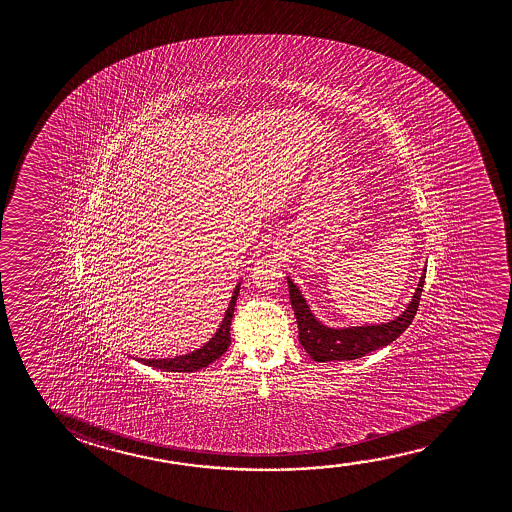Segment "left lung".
<instances>
[{
    "mask_svg": "<svg viewBox=\"0 0 512 512\" xmlns=\"http://www.w3.org/2000/svg\"><path fill=\"white\" fill-rule=\"evenodd\" d=\"M425 273L427 269H423L418 287L412 294V300L407 303V307L402 310L400 316H396L387 323L355 325V327H328L325 323H321L310 310L300 287L294 284L293 278L287 277L291 305L298 323L300 343L305 348V352L309 353L316 362L353 361L393 343L402 336L416 316L419 298L425 284Z\"/></svg>",
    "mask_w": 512,
    "mask_h": 512,
    "instance_id": "8db88e82",
    "label": "left lung"
}]
</instances>
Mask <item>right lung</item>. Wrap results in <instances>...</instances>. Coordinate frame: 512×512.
Here are the masks:
<instances>
[{"mask_svg": "<svg viewBox=\"0 0 512 512\" xmlns=\"http://www.w3.org/2000/svg\"><path fill=\"white\" fill-rule=\"evenodd\" d=\"M239 289H241V280L235 284L234 293H232V298L228 302L225 316L221 319L218 330L214 332V336L210 337L207 343H203V346L196 348L193 352L176 355V357L135 359V361L143 362L151 368L162 369V371H176V373H191V371L207 368L212 362L218 361L219 357L227 352L228 346H230V325H232V316H234Z\"/></svg>", "mask_w": 512, "mask_h": 512, "instance_id": "right-lung-1", "label": "right lung"}]
</instances>
